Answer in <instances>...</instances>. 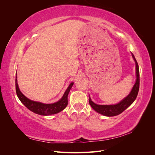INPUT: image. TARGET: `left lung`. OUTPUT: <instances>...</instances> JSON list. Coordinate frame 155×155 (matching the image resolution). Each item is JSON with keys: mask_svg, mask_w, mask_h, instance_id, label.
Here are the masks:
<instances>
[{"mask_svg": "<svg viewBox=\"0 0 155 155\" xmlns=\"http://www.w3.org/2000/svg\"><path fill=\"white\" fill-rule=\"evenodd\" d=\"M133 58L134 60L136 63V70H137V81L134 84V85L132 89V91L130 92L129 94L125 98L121 101L119 104L116 105H97L94 103L91 97H89V104L92 107L94 110H95L98 113L101 114L106 116H114L121 114L124 112L127 108L129 107L131 104H133L134 101L136 100L137 97L139 87H140V74H139V67L138 63L136 60L134 55L132 54Z\"/></svg>", "mask_w": 155, "mask_h": 155, "instance_id": "left-lung-1", "label": "left lung"}]
</instances>
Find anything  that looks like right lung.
I'll return each instance as SVG.
<instances>
[{
  "mask_svg": "<svg viewBox=\"0 0 155 155\" xmlns=\"http://www.w3.org/2000/svg\"><path fill=\"white\" fill-rule=\"evenodd\" d=\"M74 83L70 84L69 87L65 91L63 97L59 101L54 103L51 104H44L40 102L34 101L29 100L25 96H24L20 91L17 84V75L15 78V88L16 93L18 97V99L22 103L25 107L31 111L35 112V113L40 115L48 116L51 114H57L58 112L62 111L68 105V95Z\"/></svg>",
  "mask_w": 155,
  "mask_h": 155,
  "instance_id": "1",
  "label": "right lung"
}]
</instances>
